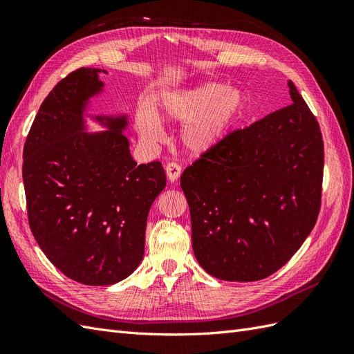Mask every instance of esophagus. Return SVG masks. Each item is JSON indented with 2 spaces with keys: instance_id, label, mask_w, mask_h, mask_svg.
Returning a JSON list of instances; mask_svg holds the SVG:
<instances>
[{
  "instance_id": "obj_1",
  "label": "esophagus",
  "mask_w": 354,
  "mask_h": 354,
  "mask_svg": "<svg viewBox=\"0 0 354 354\" xmlns=\"http://www.w3.org/2000/svg\"><path fill=\"white\" fill-rule=\"evenodd\" d=\"M165 173H167V177L171 183H174V181H177L181 174V167L177 162H168L165 167Z\"/></svg>"
}]
</instances>
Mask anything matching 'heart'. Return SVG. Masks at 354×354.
Masks as SVG:
<instances>
[{
    "mask_svg": "<svg viewBox=\"0 0 354 354\" xmlns=\"http://www.w3.org/2000/svg\"><path fill=\"white\" fill-rule=\"evenodd\" d=\"M243 108V95L220 82H203L198 87L171 93L160 103V113L168 122H185L180 142L187 152L203 155L229 134ZM137 133L146 143L160 138V125L149 111L136 116Z\"/></svg>",
    "mask_w": 354,
    "mask_h": 354,
    "instance_id": "heart-1",
    "label": "heart"
}]
</instances>
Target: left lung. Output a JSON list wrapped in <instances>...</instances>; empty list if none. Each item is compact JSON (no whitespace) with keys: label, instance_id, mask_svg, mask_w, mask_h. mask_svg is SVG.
<instances>
[{"label":"left lung","instance_id":"left-lung-1","mask_svg":"<svg viewBox=\"0 0 354 354\" xmlns=\"http://www.w3.org/2000/svg\"><path fill=\"white\" fill-rule=\"evenodd\" d=\"M288 87L291 104L227 134L181 174L195 257L217 279L273 274L316 224L322 133L294 82Z\"/></svg>","mask_w":354,"mask_h":354}]
</instances>
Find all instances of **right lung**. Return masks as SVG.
Returning <instances> with one entry per match:
<instances>
[{"mask_svg": "<svg viewBox=\"0 0 354 354\" xmlns=\"http://www.w3.org/2000/svg\"><path fill=\"white\" fill-rule=\"evenodd\" d=\"M81 68L42 102L24 147L29 226L55 267L84 285H113L143 260L147 214L167 185L158 160L137 165L122 134L127 115L91 116L104 131H85L99 73Z\"/></svg>", "mask_w": 354, "mask_h": 354, "instance_id": "right-lung-1", "label": "right lung"}]
</instances>
